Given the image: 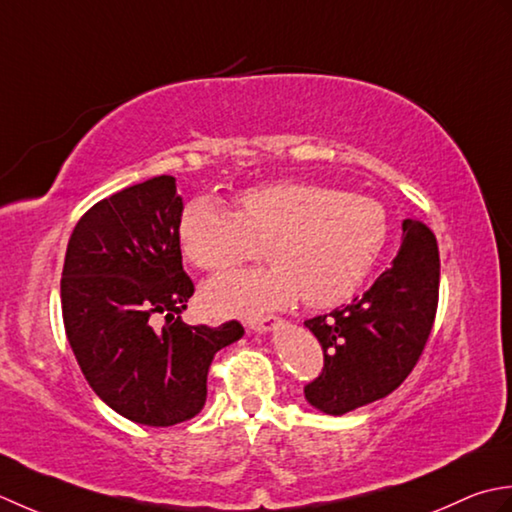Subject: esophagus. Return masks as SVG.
Segmentation results:
<instances>
[{
	"mask_svg": "<svg viewBox=\"0 0 512 512\" xmlns=\"http://www.w3.org/2000/svg\"><path fill=\"white\" fill-rule=\"evenodd\" d=\"M276 325H280L278 316H254V318L247 320V327L254 329V331H269V329H274Z\"/></svg>",
	"mask_w": 512,
	"mask_h": 512,
	"instance_id": "esophagus-1",
	"label": "esophagus"
}]
</instances>
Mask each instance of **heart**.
<instances>
[{"label":"heart","instance_id":"b5f03b06","mask_svg":"<svg viewBox=\"0 0 512 512\" xmlns=\"http://www.w3.org/2000/svg\"><path fill=\"white\" fill-rule=\"evenodd\" d=\"M387 236L375 198L298 179L245 187L234 212L212 196L192 198L176 225L183 256L207 274L241 267L258 247L271 265L207 285L201 300L214 316L287 307L298 296L311 309L336 307L364 283Z\"/></svg>","mask_w":512,"mask_h":512}]
</instances>
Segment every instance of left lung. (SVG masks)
<instances>
[{
  "instance_id": "obj_1",
  "label": "left lung",
  "mask_w": 512,
  "mask_h": 512,
  "mask_svg": "<svg viewBox=\"0 0 512 512\" xmlns=\"http://www.w3.org/2000/svg\"><path fill=\"white\" fill-rule=\"evenodd\" d=\"M389 269L347 307L305 320L322 347V371L305 387L311 406L342 415L387 398L420 360L440 298V249L417 218L402 223Z\"/></svg>"
}]
</instances>
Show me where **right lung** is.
Here are the masks:
<instances>
[{
  "mask_svg": "<svg viewBox=\"0 0 512 512\" xmlns=\"http://www.w3.org/2000/svg\"><path fill=\"white\" fill-rule=\"evenodd\" d=\"M174 176L125 187L72 229L61 274L66 336L88 384L132 422L172 426L203 409L210 364L243 336L238 320L185 325L194 294L176 225ZM166 318L161 330L153 318Z\"/></svg>",
  "mask_w": 512,
  "mask_h": 512,
  "instance_id": "right-lung-1",
  "label": "right lung"
}]
</instances>
